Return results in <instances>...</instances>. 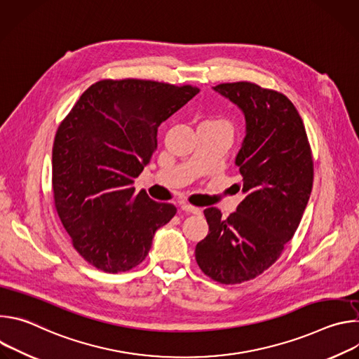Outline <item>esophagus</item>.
I'll return each mask as SVG.
<instances>
[{"mask_svg":"<svg viewBox=\"0 0 359 359\" xmlns=\"http://www.w3.org/2000/svg\"><path fill=\"white\" fill-rule=\"evenodd\" d=\"M182 210L186 213H191V215H200L201 210L196 206H191V204H182Z\"/></svg>","mask_w":359,"mask_h":359,"instance_id":"34e87169","label":"esophagus"}]
</instances>
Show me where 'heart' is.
Wrapping results in <instances>:
<instances>
[{"label":"heart","instance_id":"1","mask_svg":"<svg viewBox=\"0 0 359 359\" xmlns=\"http://www.w3.org/2000/svg\"><path fill=\"white\" fill-rule=\"evenodd\" d=\"M216 122H222V123H226V125H229V123H227L224 119H216Z\"/></svg>","mask_w":359,"mask_h":359}]
</instances>
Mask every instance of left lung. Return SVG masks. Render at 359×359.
Returning <instances> with one entry per match:
<instances>
[{
	"label": "left lung",
	"instance_id": "8db88e82",
	"mask_svg": "<svg viewBox=\"0 0 359 359\" xmlns=\"http://www.w3.org/2000/svg\"><path fill=\"white\" fill-rule=\"evenodd\" d=\"M215 90L244 112L247 135L236 158L245 194L227 219L204 210L209 234L196 245L201 271L220 284H240L270 269L295 234L314 182L313 151L292 102L274 89L240 81Z\"/></svg>",
	"mask_w": 359,
	"mask_h": 359
}]
</instances>
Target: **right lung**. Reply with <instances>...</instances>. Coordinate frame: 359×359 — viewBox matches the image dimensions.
I'll list each match as a JSON object with an SVG mask.
<instances>
[{
    "label": "right lung",
    "mask_w": 359,
    "mask_h": 359,
    "mask_svg": "<svg viewBox=\"0 0 359 359\" xmlns=\"http://www.w3.org/2000/svg\"><path fill=\"white\" fill-rule=\"evenodd\" d=\"M193 85L102 79L60 123L53 147L54 204L74 248L105 273L129 271L155 231L176 215L170 203L136 193L135 179L158 149V128L198 93Z\"/></svg>",
    "instance_id": "add662e5"
}]
</instances>
